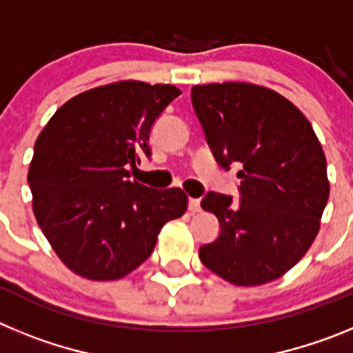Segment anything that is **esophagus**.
<instances>
[{"instance_id": "34e87169", "label": "esophagus", "mask_w": 353, "mask_h": 353, "mask_svg": "<svg viewBox=\"0 0 353 353\" xmlns=\"http://www.w3.org/2000/svg\"><path fill=\"white\" fill-rule=\"evenodd\" d=\"M189 210H191L192 214H196V212L201 210V207H199V199L189 198Z\"/></svg>"}]
</instances>
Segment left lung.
<instances>
[{"label": "left lung", "mask_w": 353, "mask_h": 353, "mask_svg": "<svg viewBox=\"0 0 353 353\" xmlns=\"http://www.w3.org/2000/svg\"><path fill=\"white\" fill-rule=\"evenodd\" d=\"M191 97L217 162L240 166L242 192L239 201L203 198L221 233L199 248V260L236 286L279 279L320 232L330 191L322 145L297 105L260 84H196Z\"/></svg>", "instance_id": "obj_1"}]
</instances>
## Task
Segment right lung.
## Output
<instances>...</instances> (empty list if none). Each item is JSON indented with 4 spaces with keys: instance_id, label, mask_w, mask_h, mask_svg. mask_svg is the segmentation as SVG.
Returning a JSON list of instances; mask_svg holds the SVG:
<instances>
[{
    "instance_id": "add662e5",
    "label": "right lung",
    "mask_w": 353,
    "mask_h": 353,
    "mask_svg": "<svg viewBox=\"0 0 353 353\" xmlns=\"http://www.w3.org/2000/svg\"><path fill=\"white\" fill-rule=\"evenodd\" d=\"M173 84L117 81L72 97L35 141L28 182L33 214L67 269L117 281L152 254L162 226L187 210L179 189L130 182L127 164L150 157V129Z\"/></svg>"
}]
</instances>
